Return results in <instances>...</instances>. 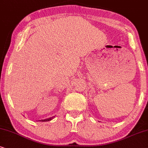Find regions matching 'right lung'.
I'll return each instance as SVG.
<instances>
[{"label":"right lung","instance_id":"add662e5","mask_svg":"<svg viewBox=\"0 0 148 148\" xmlns=\"http://www.w3.org/2000/svg\"><path fill=\"white\" fill-rule=\"evenodd\" d=\"M55 117V116H53V117H50V118H48V119H42V120H40V121H50L51 119H52Z\"/></svg>","mask_w":148,"mask_h":148}]
</instances>
